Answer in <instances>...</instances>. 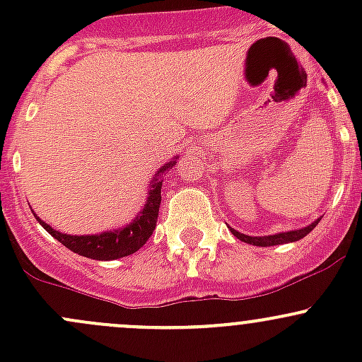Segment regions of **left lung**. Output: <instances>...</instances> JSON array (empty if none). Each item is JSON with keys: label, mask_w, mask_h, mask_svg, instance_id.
Returning a JSON list of instances; mask_svg holds the SVG:
<instances>
[{"label": "left lung", "mask_w": 362, "mask_h": 362, "mask_svg": "<svg viewBox=\"0 0 362 362\" xmlns=\"http://www.w3.org/2000/svg\"><path fill=\"white\" fill-rule=\"evenodd\" d=\"M319 224V221L312 222L308 228L303 229H296V231H287V233H279V235H272V236H247L243 233H238L236 229L231 228V233L242 242L250 243V245H257V247H269V245H280V243H289V242H298V240L305 238L310 231H312L315 226Z\"/></svg>", "instance_id": "1"}]
</instances>
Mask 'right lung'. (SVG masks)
I'll return each mask as SVG.
<instances>
[{
    "label": "right lung",
    "instance_id": "obj_1",
    "mask_svg": "<svg viewBox=\"0 0 362 362\" xmlns=\"http://www.w3.org/2000/svg\"><path fill=\"white\" fill-rule=\"evenodd\" d=\"M173 164L175 160H171V163L168 164V166H164L160 171L168 170V168L173 166ZM160 185H163V180L154 178L151 191H148L147 204L144 206V210L136 215V218H134L129 226H126V228L122 229H115V231L90 236H71L59 231H54L49 224L40 221L38 217L36 218H38L40 224L45 228L47 233H50L57 242L63 243L66 249L73 250L75 254L83 255V257L89 259H98V261H112V259L126 257V255L134 254L136 250H140L141 247L147 243V240L151 238L152 233H154L159 215Z\"/></svg>",
    "mask_w": 362,
    "mask_h": 362
}]
</instances>
